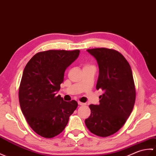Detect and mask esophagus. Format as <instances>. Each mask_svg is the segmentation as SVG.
Returning a JSON list of instances; mask_svg holds the SVG:
<instances>
[{"label": "esophagus", "instance_id": "34e87169", "mask_svg": "<svg viewBox=\"0 0 156 156\" xmlns=\"http://www.w3.org/2000/svg\"><path fill=\"white\" fill-rule=\"evenodd\" d=\"M78 104H79V105H85V103H82L81 101H78Z\"/></svg>", "mask_w": 156, "mask_h": 156}]
</instances>
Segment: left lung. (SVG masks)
Here are the masks:
<instances>
[{
	"mask_svg": "<svg viewBox=\"0 0 156 156\" xmlns=\"http://www.w3.org/2000/svg\"><path fill=\"white\" fill-rule=\"evenodd\" d=\"M95 58L99 73L96 89H101L99 105H89L91 115L85 120L88 129L100 137L116 133L125 124L136 101L132 71L119 52L106 48L87 50Z\"/></svg>",
	"mask_w": 156,
	"mask_h": 156,
	"instance_id": "left-lung-1",
	"label": "left lung"
}]
</instances>
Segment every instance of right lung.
<instances>
[{
    "mask_svg": "<svg viewBox=\"0 0 156 156\" xmlns=\"http://www.w3.org/2000/svg\"><path fill=\"white\" fill-rule=\"evenodd\" d=\"M79 53V50L39 52L24 69L19 91L20 106L29 126L43 137L61 133L78 106L75 100L64 101L57 92L63 82L65 70Z\"/></svg>",
    "mask_w": 156,
    "mask_h": 156,
    "instance_id": "add662e5",
    "label": "right lung"
}]
</instances>
